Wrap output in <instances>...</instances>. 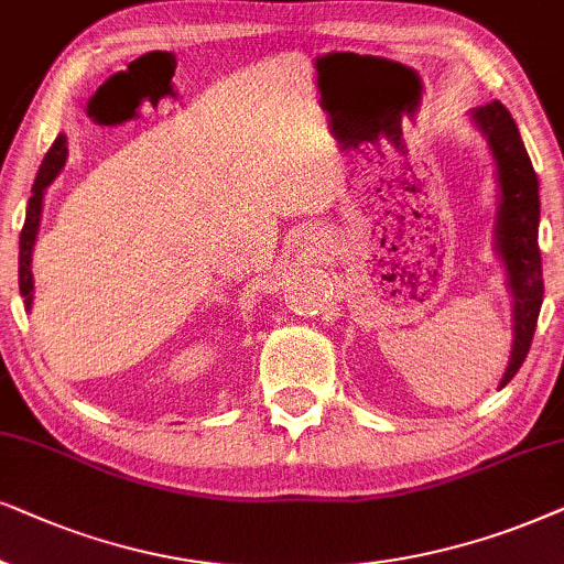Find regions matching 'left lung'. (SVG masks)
<instances>
[{"mask_svg": "<svg viewBox=\"0 0 564 564\" xmlns=\"http://www.w3.org/2000/svg\"><path fill=\"white\" fill-rule=\"evenodd\" d=\"M475 118L490 139L495 162H498L502 191L498 250L500 258L506 260L508 283L516 299L513 356H510V366L500 381V387H506L529 356L544 299L542 252H539V180L506 105L495 100L479 108Z\"/></svg>", "mask_w": 564, "mask_h": 564, "instance_id": "left-lung-1", "label": "left lung"}]
</instances>
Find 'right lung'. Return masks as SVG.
Here are the masks:
<instances>
[{
  "mask_svg": "<svg viewBox=\"0 0 564 564\" xmlns=\"http://www.w3.org/2000/svg\"><path fill=\"white\" fill-rule=\"evenodd\" d=\"M64 162H66V139L58 137L54 141V147L48 149L46 160L41 164V172H37L33 195H30V204H28L25 224H22V231H20V294L25 299V310H30V302H33V273H30V258H33L37 224H41L43 191L54 183V177L58 175V170L64 167Z\"/></svg>",
  "mask_w": 564,
  "mask_h": 564,
  "instance_id": "right-lung-1",
  "label": "right lung"
}]
</instances>
